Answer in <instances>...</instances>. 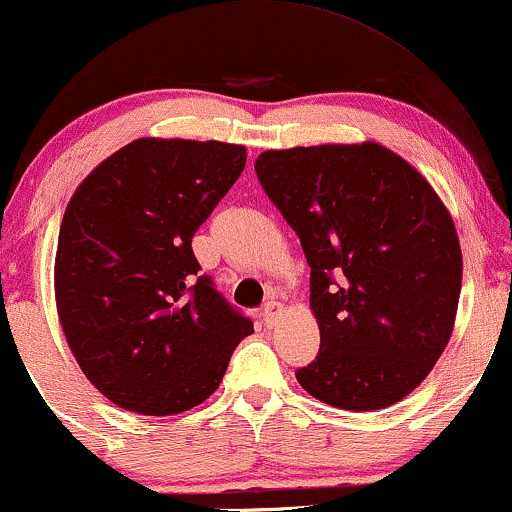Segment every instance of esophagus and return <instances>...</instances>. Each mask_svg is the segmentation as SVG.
<instances>
[{"instance_id": "obj_1", "label": "esophagus", "mask_w": 512, "mask_h": 512, "mask_svg": "<svg viewBox=\"0 0 512 512\" xmlns=\"http://www.w3.org/2000/svg\"><path fill=\"white\" fill-rule=\"evenodd\" d=\"M281 312H283V305H281V303H276V300H272V303H267V305L262 307L260 317H262V322L267 324V326H274L276 322H279Z\"/></svg>"}]
</instances>
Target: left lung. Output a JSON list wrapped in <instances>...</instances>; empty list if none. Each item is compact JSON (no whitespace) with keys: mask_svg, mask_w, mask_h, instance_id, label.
Masks as SVG:
<instances>
[{"mask_svg":"<svg viewBox=\"0 0 512 512\" xmlns=\"http://www.w3.org/2000/svg\"><path fill=\"white\" fill-rule=\"evenodd\" d=\"M255 171L310 264L322 341L298 384L341 410L398 403L453 334L463 255L448 209L377 143L269 150Z\"/></svg>","mask_w":512,"mask_h":512,"instance_id":"left-lung-1","label":"left lung"}]
</instances>
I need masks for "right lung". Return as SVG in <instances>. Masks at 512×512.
<instances>
[{"instance_id": "add662e5", "label": "right lung", "mask_w": 512, "mask_h": 512, "mask_svg": "<svg viewBox=\"0 0 512 512\" xmlns=\"http://www.w3.org/2000/svg\"><path fill=\"white\" fill-rule=\"evenodd\" d=\"M245 159L243 145L140 138L104 159L66 207L54 262L59 322L90 384L123 410L195 408L252 334L193 252Z\"/></svg>"}]
</instances>
